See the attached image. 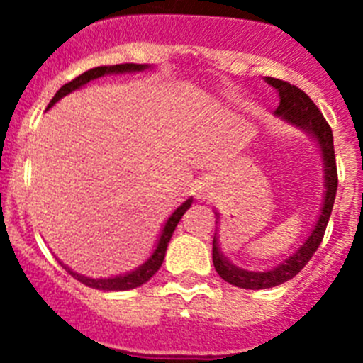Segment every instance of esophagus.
<instances>
[{"mask_svg": "<svg viewBox=\"0 0 363 363\" xmlns=\"http://www.w3.org/2000/svg\"><path fill=\"white\" fill-rule=\"evenodd\" d=\"M211 187H209V184H207V182H198V185H196V194L198 196H201V198H207L211 194Z\"/></svg>", "mask_w": 363, "mask_h": 363, "instance_id": "1", "label": "esophagus"}]
</instances>
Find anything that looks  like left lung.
Instances as JSON below:
<instances>
[{
  "label": "left lung",
  "mask_w": 363,
  "mask_h": 363,
  "mask_svg": "<svg viewBox=\"0 0 363 363\" xmlns=\"http://www.w3.org/2000/svg\"><path fill=\"white\" fill-rule=\"evenodd\" d=\"M265 82L274 86L280 96V105L277 108V116H281L289 123L296 125L318 142L323 158V171H325V198H323L322 213L314 229L311 230V236L306 243L294 252L293 256L281 262L278 267L271 271H245L236 265H233L225 256L221 255L220 245H218V236L213 240V264L216 272L230 285L242 287V289H269L274 285H280L284 281H289L294 278L301 269L306 267L307 262L313 258L318 245L322 243L325 227L329 223L333 205H335L336 187H338V172H336V158L335 145H333V130L325 121L320 108L314 105L313 99L300 91L298 86L291 85L287 82H281L277 78H265Z\"/></svg>",
  "instance_id": "left-lung-1"
}]
</instances>
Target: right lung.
<instances>
[{
    "label": "right lung",
    "instance_id": "1",
    "mask_svg": "<svg viewBox=\"0 0 363 363\" xmlns=\"http://www.w3.org/2000/svg\"><path fill=\"white\" fill-rule=\"evenodd\" d=\"M149 69V65H138V63H120V65H111V67H96V69H91L86 70V72L79 74L78 78H74L72 82L65 83V85L60 89V91L54 94V98L50 99L49 107H52L56 101H60V99L63 98V96L70 94L72 91H76V89H79V86L86 85L89 82H92V79L96 78H101V76H105V74H121V72H140V70H145ZM192 203V198H189L187 201H184V203L179 205L178 209L174 211V213L171 214V218L167 220L165 227H163L162 230V236H160L158 240V245H156V249H154V252L150 255V258L147 259L145 264L140 265L138 269H134V271L127 272V274H121V277H114V278H89V277H82V274H78V272H72L69 269V272L72 274L74 278H78L79 281H82L83 285H86V287H92V289H99V291H129V289H134V287H140V285H143L145 281H149L150 278L158 272V269L162 267L163 264V258H165V251H167V245H169V242H171V236L172 233H174L176 225H178V221L182 220V216L185 214V211L191 207ZM67 269V267H65Z\"/></svg>",
    "mask_w": 363,
    "mask_h": 363
}]
</instances>
